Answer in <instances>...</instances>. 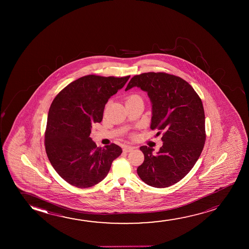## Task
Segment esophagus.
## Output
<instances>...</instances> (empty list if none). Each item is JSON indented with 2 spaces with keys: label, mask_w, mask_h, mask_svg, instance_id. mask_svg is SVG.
I'll list each match as a JSON object with an SVG mask.
<instances>
[{
  "label": "esophagus",
  "mask_w": 249,
  "mask_h": 249,
  "mask_svg": "<svg viewBox=\"0 0 249 249\" xmlns=\"http://www.w3.org/2000/svg\"><path fill=\"white\" fill-rule=\"evenodd\" d=\"M134 149V147L130 146V145H124L123 148V151L125 152H130Z\"/></svg>",
  "instance_id": "1"
}]
</instances>
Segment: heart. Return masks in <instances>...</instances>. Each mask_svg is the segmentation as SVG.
<instances>
[{"label": "heart", "mask_w": 249, "mask_h": 249, "mask_svg": "<svg viewBox=\"0 0 249 249\" xmlns=\"http://www.w3.org/2000/svg\"><path fill=\"white\" fill-rule=\"evenodd\" d=\"M134 97H140L139 95H137V94H133V95H130L128 98H127V99H131V98H134Z\"/></svg>", "instance_id": "1"}]
</instances>
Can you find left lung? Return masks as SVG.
Listing matches in <instances>:
<instances>
[{
  "mask_svg": "<svg viewBox=\"0 0 249 249\" xmlns=\"http://www.w3.org/2000/svg\"><path fill=\"white\" fill-rule=\"evenodd\" d=\"M138 87L152 103L150 128L157 129L163 145L157 155L140 147L144 160L137 169L140 178L152 187L165 188L180 181L194 167L206 141L205 113L194 89L184 79L165 72L134 75L126 91Z\"/></svg>",
  "mask_w": 249,
  "mask_h": 249,
  "instance_id": "8db88e82",
  "label": "left lung"
}]
</instances>
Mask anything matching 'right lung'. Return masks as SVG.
<instances>
[{
	"mask_svg": "<svg viewBox=\"0 0 249 249\" xmlns=\"http://www.w3.org/2000/svg\"><path fill=\"white\" fill-rule=\"evenodd\" d=\"M129 77L85 75L62 89L52 103L45 149L55 171L73 186L99 184L123 152L116 143L97 147L90 133L92 124L101 123L108 99L123 89Z\"/></svg>",
	"mask_w": 249,
	"mask_h": 249,
	"instance_id": "obj_1",
	"label": "right lung"
}]
</instances>
